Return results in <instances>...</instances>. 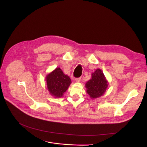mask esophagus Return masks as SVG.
Returning a JSON list of instances; mask_svg holds the SVG:
<instances>
[{
    "label": "esophagus",
    "mask_w": 147,
    "mask_h": 147,
    "mask_svg": "<svg viewBox=\"0 0 147 147\" xmlns=\"http://www.w3.org/2000/svg\"><path fill=\"white\" fill-rule=\"evenodd\" d=\"M76 81L77 82H80V80H81V78H76Z\"/></svg>",
    "instance_id": "obj_1"
}]
</instances>
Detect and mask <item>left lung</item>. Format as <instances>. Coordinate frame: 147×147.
Listing matches in <instances>:
<instances>
[{"label": "left lung", "instance_id": "obj_1", "mask_svg": "<svg viewBox=\"0 0 147 147\" xmlns=\"http://www.w3.org/2000/svg\"><path fill=\"white\" fill-rule=\"evenodd\" d=\"M107 87V81L100 69H96L92 74V78L86 83L87 93L92 98H97L102 96Z\"/></svg>", "mask_w": 147, "mask_h": 147}]
</instances>
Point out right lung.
<instances>
[{"label":"right lung","mask_w":147,"mask_h":147,"mask_svg":"<svg viewBox=\"0 0 147 147\" xmlns=\"http://www.w3.org/2000/svg\"><path fill=\"white\" fill-rule=\"evenodd\" d=\"M46 80L50 94L57 98L63 96L71 83L70 78L64 74L60 68H57L49 74Z\"/></svg>","instance_id":"obj_1"}]
</instances>
